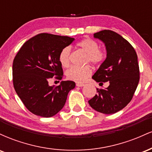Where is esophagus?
<instances>
[{
    "instance_id": "obj_1",
    "label": "esophagus",
    "mask_w": 152,
    "mask_h": 152,
    "mask_svg": "<svg viewBox=\"0 0 152 152\" xmlns=\"http://www.w3.org/2000/svg\"><path fill=\"white\" fill-rule=\"evenodd\" d=\"M85 86L84 83H76V86L81 87V86Z\"/></svg>"
}]
</instances>
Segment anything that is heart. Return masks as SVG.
<instances>
[{
  "instance_id": "heart-1",
  "label": "heart",
  "mask_w": 152,
  "mask_h": 152,
  "mask_svg": "<svg viewBox=\"0 0 152 152\" xmlns=\"http://www.w3.org/2000/svg\"><path fill=\"white\" fill-rule=\"evenodd\" d=\"M77 47L82 51L86 53L84 62L91 63L95 66H100L104 63L106 58L105 50L99 47L96 41L85 38L77 43ZM71 51L70 47H65L61 50L58 56L59 62L63 67L67 68L71 64ZM92 74L91 67L89 65L79 66H72L67 71L66 75L68 79L71 80L78 83L84 81Z\"/></svg>"
}]
</instances>
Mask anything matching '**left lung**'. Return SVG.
<instances>
[{
    "label": "left lung",
    "instance_id": "obj_1",
    "mask_svg": "<svg viewBox=\"0 0 152 152\" xmlns=\"http://www.w3.org/2000/svg\"><path fill=\"white\" fill-rule=\"evenodd\" d=\"M94 36L105 43L107 56L92 78L99 84L109 81V86L97 88L88 104L99 112L114 114L131 102L137 88L140 74L137 55L129 42L114 31L103 30Z\"/></svg>",
    "mask_w": 152,
    "mask_h": 152
}]
</instances>
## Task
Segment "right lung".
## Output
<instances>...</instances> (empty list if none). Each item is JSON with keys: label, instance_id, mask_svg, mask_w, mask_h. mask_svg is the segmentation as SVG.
I'll list each match as a JSON object with an SVG mask.
<instances>
[{"label": "right lung", "instance_id": "add662e5", "mask_svg": "<svg viewBox=\"0 0 152 152\" xmlns=\"http://www.w3.org/2000/svg\"><path fill=\"white\" fill-rule=\"evenodd\" d=\"M74 38L50 34H39L18 50L13 63V83L19 98L32 114L51 117L65 105L69 92L74 88L72 81H61L58 86L48 85L54 77L64 76L59 62L61 50L69 46Z\"/></svg>", "mask_w": 152, "mask_h": 152}]
</instances>
